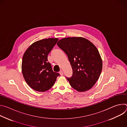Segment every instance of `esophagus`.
<instances>
[{
  "instance_id": "34e87169",
  "label": "esophagus",
  "mask_w": 127,
  "mask_h": 127,
  "mask_svg": "<svg viewBox=\"0 0 127 127\" xmlns=\"http://www.w3.org/2000/svg\"><path fill=\"white\" fill-rule=\"evenodd\" d=\"M59 73L61 75H63V72L62 70H61L60 72H59Z\"/></svg>"
}]
</instances>
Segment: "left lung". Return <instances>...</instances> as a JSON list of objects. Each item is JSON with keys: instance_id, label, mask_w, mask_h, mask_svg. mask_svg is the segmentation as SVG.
I'll use <instances>...</instances> for the list:
<instances>
[{"instance_id": "left-lung-1", "label": "left lung", "mask_w": 127, "mask_h": 127, "mask_svg": "<svg viewBox=\"0 0 127 127\" xmlns=\"http://www.w3.org/2000/svg\"><path fill=\"white\" fill-rule=\"evenodd\" d=\"M57 45L67 55L72 68V76L66 77L70 85L79 92L92 88L98 79L102 67L96 47L82 37L63 38Z\"/></svg>"}]
</instances>
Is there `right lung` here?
Here are the masks:
<instances>
[{"instance_id":"right-lung-1","label":"right lung","mask_w":127,"mask_h":127,"mask_svg":"<svg viewBox=\"0 0 127 127\" xmlns=\"http://www.w3.org/2000/svg\"><path fill=\"white\" fill-rule=\"evenodd\" d=\"M58 41L49 38L35 42L26 51L22 69L24 78L32 89L44 92L50 89L60 75L54 72L48 61V55Z\"/></svg>"}]
</instances>
